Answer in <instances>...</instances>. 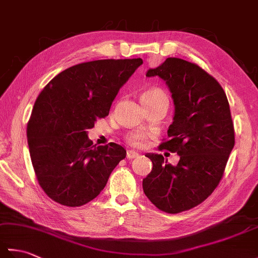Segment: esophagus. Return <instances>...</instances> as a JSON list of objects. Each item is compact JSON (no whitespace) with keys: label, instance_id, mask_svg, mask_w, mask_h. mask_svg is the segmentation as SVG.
Instances as JSON below:
<instances>
[{"label":"esophagus","instance_id":"1","mask_svg":"<svg viewBox=\"0 0 258 258\" xmlns=\"http://www.w3.org/2000/svg\"><path fill=\"white\" fill-rule=\"evenodd\" d=\"M139 156V154L134 151H127L126 152V157H127V160H133V158H136Z\"/></svg>","mask_w":258,"mask_h":258}]
</instances>
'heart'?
Returning a JSON list of instances; mask_svg holds the SVG:
<instances>
[{
	"instance_id": "b5f03b06",
	"label": "heart",
	"mask_w": 258,
	"mask_h": 258,
	"mask_svg": "<svg viewBox=\"0 0 258 258\" xmlns=\"http://www.w3.org/2000/svg\"><path fill=\"white\" fill-rule=\"evenodd\" d=\"M142 103H155V102H165L168 104V97L160 89H151L145 91L142 94ZM149 138V133L145 131H132L127 135L125 136V141L130 146L135 147V149H140L143 145L145 140Z\"/></svg>"
}]
</instances>
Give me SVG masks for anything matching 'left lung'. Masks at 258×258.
<instances>
[{
	"label": "left lung",
	"mask_w": 258,
	"mask_h": 258,
	"mask_svg": "<svg viewBox=\"0 0 258 258\" xmlns=\"http://www.w3.org/2000/svg\"><path fill=\"white\" fill-rule=\"evenodd\" d=\"M146 76H160L172 93L173 123L158 150L177 153L179 161L173 166L161 154H147L153 168L143 190L158 210L177 214L201 204L220 184L235 144L231 109L221 84L195 63L168 57Z\"/></svg>",
	"instance_id": "obj_1"
}]
</instances>
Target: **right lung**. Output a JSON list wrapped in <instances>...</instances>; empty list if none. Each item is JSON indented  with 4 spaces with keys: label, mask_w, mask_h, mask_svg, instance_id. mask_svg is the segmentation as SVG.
Returning a JSON list of instances; mask_svg holds the SVG:
<instances>
[{
    "label": "right lung",
    "mask_w": 258,
    "mask_h": 258,
    "mask_svg": "<svg viewBox=\"0 0 258 258\" xmlns=\"http://www.w3.org/2000/svg\"><path fill=\"white\" fill-rule=\"evenodd\" d=\"M142 58L97 59L67 69L38 94L27 123V144L37 182L58 204L76 207L105 187L126 151L96 146L87 130L106 117L115 96Z\"/></svg>",
    "instance_id": "1"
}]
</instances>
